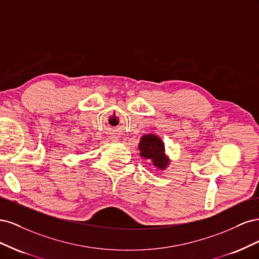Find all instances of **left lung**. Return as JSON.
<instances>
[{
  "label": "left lung",
  "mask_w": 259,
  "mask_h": 259,
  "mask_svg": "<svg viewBox=\"0 0 259 259\" xmlns=\"http://www.w3.org/2000/svg\"><path fill=\"white\" fill-rule=\"evenodd\" d=\"M138 149L140 158L151 161L156 170H164L169 165L170 160L165 152V145L158 135H143L139 140Z\"/></svg>",
  "instance_id": "1"
}]
</instances>
